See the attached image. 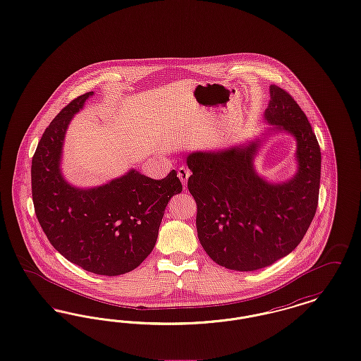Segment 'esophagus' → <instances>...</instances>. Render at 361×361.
<instances>
[{"instance_id": "esophagus-1", "label": "esophagus", "mask_w": 361, "mask_h": 361, "mask_svg": "<svg viewBox=\"0 0 361 361\" xmlns=\"http://www.w3.org/2000/svg\"><path fill=\"white\" fill-rule=\"evenodd\" d=\"M177 176H178V178L181 180V183L184 184V187L187 185V183H188L189 176H190V172H189L188 168H185V166H180L178 168V171H177Z\"/></svg>"}]
</instances>
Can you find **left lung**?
<instances>
[{
	"mask_svg": "<svg viewBox=\"0 0 361 361\" xmlns=\"http://www.w3.org/2000/svg\"><path fill=\"white\" fill-rule=\"evenodd\" d=\"M265 119L298 140L299 171L269 184L253 169L257 143L221 153H193L188 189L197 214V237L212 261L240 272L265 268L300 243L314 219L321 183V149L291 94L271 85Z\"/></svg>",
	"mask_w": 361,
	"mask_h": 361,
	"instance_id": "8db88e82",
	"label": "left lung"
}]
</instances>
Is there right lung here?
<instances>
[{"label": "right lung", "instance_id": "right-lung-1", "mask_svg": "<svg viewBox=\"0 0 361 361\" xmlns=\"http://www.w3.org/2000/svg\"><path fill=\"white\" fill-rule=\"evenodd\" d=\"M93 92L78 96L50 123L32 157L35 214L52 246L96 275L134 271L154 249L164 211L183 185L172 171L153 180L135 171L105 185L77 189L59 171L70 121Z\"/></svg>", "mask_w": 361, "mask_h": 361}]
</instances>
